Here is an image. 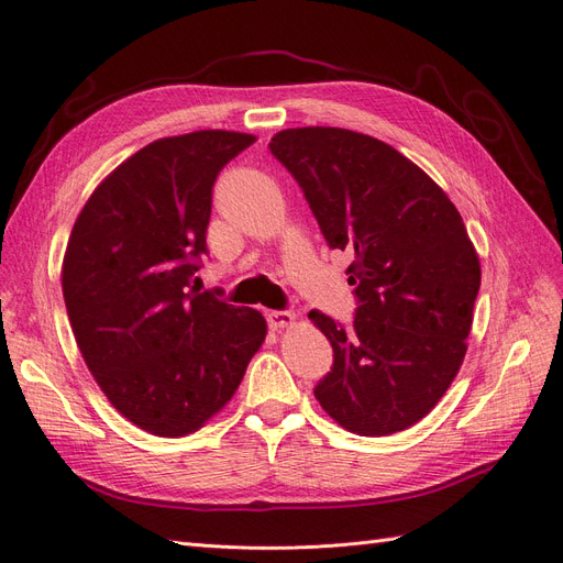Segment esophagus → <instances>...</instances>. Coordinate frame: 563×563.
<instances>
[{
	"label": "esophagus",
	"instance_id": "obj_1",
	"mask_svg": "<svg viewBox=\"0 0 563 563\" xmlns=\"http://www.w3.org/2000/svg\"><path fill=\"white\" fill-rule=\"evenodd\" d=\"M267 323L272 331H282V329H291L296 323L294 312H267Z\"/></svg>",
	"mask_w": 563,
	"mask_h": 563
}]
</instances>
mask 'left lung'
<instances>
[{
  "mask_svg": "<svg viewBox=\"0 0 563 563\" xmlns=\"http://www.w3.org/2000/svg\"><path fill=\"white\" fill-rule=\"evenodd\" d=\"M331 249L347 251L354 327L310 312L333 368L314 397L340 428L387 437L428 416L463 366L479 255L449 195L391 145L335 126L275 133Z\"/></svg>",
  "mask_w": 563,
  "mask_h": 563,
  "instance_id": "left-lung-1",
  "label": "left lung"
}]
</instances>
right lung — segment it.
<instances>
[{
	"label": "right lung",
	"mask_w": 563,
	"mask_h": 563,
	"mask_svg": "<svg viewBox=\"0 0 563 563\" xmlns=\"http://www.w3.org/2000/svg\"><path fill=\"white\" fill-rule=\"evenodd\" d=\"M253 143L207 129L145 145L96 187L67 240L60 282L77 347L108 401L155 437L203 428L265 343L258 310L190 286L216 176Z\"/></svg>",
	"instance_id": "add662e5"
}]
</instances>
